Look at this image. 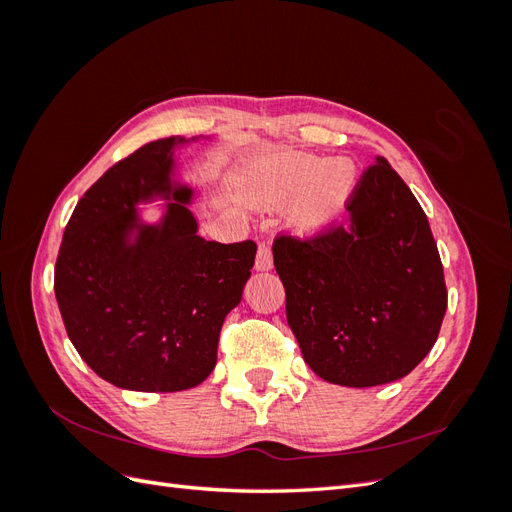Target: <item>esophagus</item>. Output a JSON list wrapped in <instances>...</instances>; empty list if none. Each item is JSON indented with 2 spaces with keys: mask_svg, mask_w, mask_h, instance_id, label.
Wrapping results in <instances>:
<instances>
[{
  "mask_svg": "<svg viewBox=\"0 0 512 512\" xmlns=\"http://www.w3.org/2000/svg\"><path fill=\"white\" fill-rule=\"evenodd\" d=\"M271 269H273L271 247L267 243H260L258 254H256V271H271Z\"/></svg>",
  "mask_w": 512,
  "mask_h": 512,
  "instance_id": "esophagus-1",
  "label": "esophagus"
}]
</instances>
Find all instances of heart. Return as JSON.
Wrapping results in <instances>:
<instances>
[{
    "label": "heart",
    "mask_w": 512,
    "mask_h": 512,
    "mask_svg": "<svg viewBox=\"0 0 512 512\" xmlns=\"http://www.w3.org/2000/svg\"><path fill=\"white\" fill-rule=\"evenodd\" d=\"M354 185V166L348 160L324 162L305 153H284L271 160L260 177V194L282 200L304 190L294 205V222L316 230L333 220Z\"/></svg>",
    "instance_id": "heart-1"
}]
</instances>
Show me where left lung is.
<instances>
[{"instance_id":"left-lung-1","label":"left lung","mask_w":512,"mask_h":512,"mask_svg":"<svg viewBox=\"0 0 512 512\" xmlns=\"http://www.w3.org/2000/svg\"><path fill=\"white\" fill-rule=\"evenodd\" d=\"M350 226L280 237L275 271L305 363L322 380L365 389L408 376L433 348L446 284L427 215L376 158L348 205Z\"/></svg>"}]
</instances>
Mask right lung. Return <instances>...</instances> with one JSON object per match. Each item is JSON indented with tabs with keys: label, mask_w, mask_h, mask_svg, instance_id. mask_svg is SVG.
I'll use <instances>...</instances> for the list:
<instances>
[{
	"label": "right lung",
	"mask_w": 512,
	"mask_h": 512,
	"mask_svg": "<svg viewBox=\"0 0 512 512\" xmlns=\"http://www.w3.org/2000/svg\"><path fill=\"white\" fill-rule=\"evenodd\" d=\"M170 136L136 149L91 185L64 230L55 297L72 346L119 389L175 393L198 386L218 361L226 314L243 297L256 243L198 235L194 190L175 179ZM167 200L160 223L137 205Z\"/></svg>",
	"instance_id": "obj_1"
}]
</instances>
